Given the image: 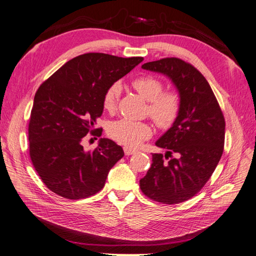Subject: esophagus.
Listing matches in <instances>:
<instances>
[{
    "instance_id": "esophagus-1",
    "label": "esophagus",
    "mask_w": 256,
    "mask_h": 256,
    "mask_svg": "<svg viewBox=\"0 0 256 256\" xmlns=\"http://www.w3.org/2000/svg\"><path fill=\"white\" fill-rule=\"evenodd\" d=\"M124 153H125V155L130 156V155H133V154L136 153V150L130 148H124Z\"/></svg>"
}]
</instances>
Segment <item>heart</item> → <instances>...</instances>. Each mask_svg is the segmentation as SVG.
Here are the masks:
<instances>
[{
	"label": "heart",
	"mask_w": 256,
	"mask_h": 256,
	"mask_svg": "<svg viewBox=\"0 0 256 256\" xmlns=\"http://www.w3.org/2000/svg\"><path fill=\"white\" fill-rule=\"evenodd\" d=\"M138 94L148 101V116L160 128H168L175 123L180 111V98L175 91L162 92L164 84L152 76H143L132 81ZM122 86L120 82L112 84L103 96L102 106L108 112L116 110ZM108 136L126 148H135L152 135V128L146 122L120 118L108 125Z\"/></svg>",
	"instance_id": "1"
}]
</instances>
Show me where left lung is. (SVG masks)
I'll use <instances>...</instances> for the list:
<instances>
[{
  "instance_id": "left-lung-1",
  "label": "left lung",
  "mask_w": 256,
  "mask_h": 256,
  "mask_svg": "<svg viewBox=\"0 0 256 256\" xmlns=\"http://www.w3.org/2000/svg\"><path fill=\"white\" fill-rule=\"evenodd\" d=\"M142 68L172 80L180 98V111L172 128L155 143L167 150L165 156L152 155V166L140 180V187L158 202H184L209 180L224 153V114L208 81L190 64L164 58L146 62Z\"/></svg>"
}]
</instances>
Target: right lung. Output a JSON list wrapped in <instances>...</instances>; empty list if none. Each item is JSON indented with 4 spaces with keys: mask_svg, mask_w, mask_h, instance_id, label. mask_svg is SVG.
Instances as JSON below:
<instances>
[{
    "mask_svg": "<svg viewBox=\"0 0 256 256\" xmlns=\"http://www.w3.org/2000/svg\"><path fill=\"white\" fill-rule=\"evenodd\" d=\"M144 60L102 52L67 62L38 88L28 125L30 156L48 189L66 199H82L104 187L108 174L124 156L121 146L100 138L94 152L82 140L102 116L106 90Z\"/></svg>",
    "mask_w": 256,
    "mask_h": 256,
    "instance_id": "obj_1",
    "label": "right lung"
}]
</instances>
